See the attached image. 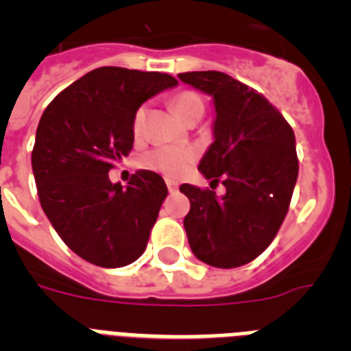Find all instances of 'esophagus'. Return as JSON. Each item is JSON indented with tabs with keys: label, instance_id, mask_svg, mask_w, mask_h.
Returning <instances> with one entry per match:
<instances>
[{
	"label": "esophagus",
	"instance_id": "1",
	"mask_svg": "<svg viewBox=\"0 0 351 351\" xmlns=\"http://www.w3.org/2000/svg\"><path fill=\"white\" fill-rule=\"evenodd\" d=\"M167 188H169L170 193H176L179 190V182L172 181V179H167Z\"/></svg>",
	"mask_w": 351,
	"mask_h": 351
}]
</instances>
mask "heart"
<instances>
[{
  "mask_svg": "<svg viewBox=\"0 0 351 351\" xmlns=\"http://www.w3.org/2000/svg\"><path fill=\"white\" fill-rule=\"evenodd\" d=\"M173 108L179 114V117H184L191 108L197 105H204L202 98L193 91H182L178 96H173ZM144 121V108H138L133 116V132L137 135L142 128ZM197 160V151L193 147H179V145H158L144 153L138 160L142 169L153 170V172L167 176V178H179L190 165Z\"/></svg>",
  "mask_w": 351,
  "mask_h": 351,
  "instance_id": "1",
  "label": "heart"
}]
</instances>
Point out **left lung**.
I'll use <instances>...</instances> for the list:
<instances>
[{
  "label": "left lung",
  "mask_w": 351,
  "mask_h": 351,
  "mask_svg": "<svg viewBox=\"0 0 351 351\" xmlns=\"http://www.w3.org/2000/svg\"><path fill=\"white\" fill-rule=\"evenodd\" d=\"M182 82L214 98V142L198 170L210 188L179 190L190 198L184 228L198 260L219 269L250 263L267 250L290 207L299 176L295 135L263 95L223 71H186Z\"/></svg>",
  "instance_id": "obj_1"
}]
</instances>
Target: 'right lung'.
<instances>
[{"label": "right lung", "instance_id": "right-lung-1", "mask_svg": "<svg viewBox=\"0 0 351 351\" xmlns=\"http://www.w3.org/2000/svg\"><path fill=\"white\" fill-rule=\"evenodd\" d=\"M178 80L160 71L101 66L47 105L36 128L31 165L43 213L63 243L86 262L116 269L145 251L167 184L138 170L128 186L108 170L133 147V116Z\"/></svg>", "mask_w": 351, "mask_h": 351}]
</instances>
